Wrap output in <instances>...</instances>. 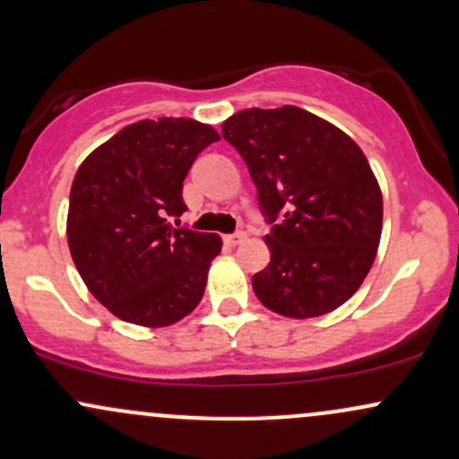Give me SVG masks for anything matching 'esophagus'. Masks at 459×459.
I'll return each instance as SVG.
<instances>
[{"instance_id": "obj_1", "label": "esophagus", "mask_w": 459, "mask_h": 459, "mask_svg": "<svg viewBox=\"0 0 459 459\" xmlns=\"http://www.w3.org/2000/svg\"><path fill=\"white\" fill-rule=\"evenodd\" d=\"M246 239V233H244V230H237V233H233V235H226L224 237V241H226V244H229V246H237V244H241V241H244Z\"/></svg>"}]
</instances>
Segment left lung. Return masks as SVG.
<instances>
[{
    "label": "left lung",
    "mask_w": 459,
    "mask_h": 459,
    "mask_svg": "<svg viewBox=\"0 0 459 459\" xmlns=\"http://www.w3.org/2000/svg\"><path fill=\"white\" fill-rule=\"evenodd\" d=\"M272 224L270 265L252 289L291 319L339 308L358 291L382 235V192L365 152L328 120L284 105L244 109L222 123Z\"/></svg>",
    "instance_id": "obj_1"
}]
</instances>
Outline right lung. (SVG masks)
I'll return each instance as SVG.
<instances>
[{
	"mask_svg": "<svg viewBox=\"0 0 459 459\" xmlns=\"http://www.w3.org/2000/svg\"><path fill=\"white\" fill-rule=\"evenodd\" d=\"M218 140V131L192 118L140 120L79 166L68 203V247L86 287L118 319L161 328L203 299L222 239L186 229L178 218L187 209L189 168Z\"/></svg>",
	"mask_w": 459,
	"mask_h": 459,
	"instance_id": "1",
	"label": "right lung"
}]
</instances>
